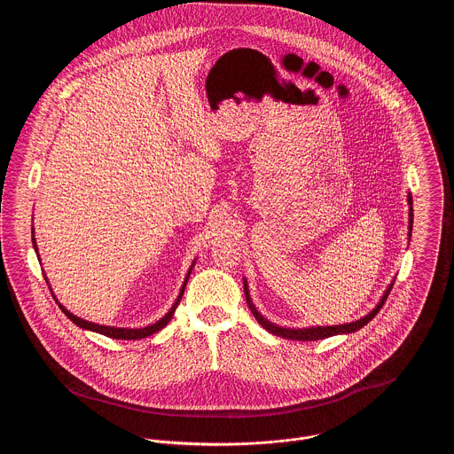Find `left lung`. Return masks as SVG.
<instances>
[{
	"instance_id": "1",
	"label": "left lung",
	"mask_w": 454,
	"mask_h": 454,
	"mask_svg": "<svg viewBox=\"0 0 454 454\" xmlns=\"http://www.w3.org/2000/svg\"><path fill=\"white\" fill-rule=\"evenodd\" d=\"M407 202H409V238H411V234H412V195L409 192L407 195ZM393 288V283H389L388 288H387V292H385V295L381 297V301H380V304L369 313V315H365L364 318H360V320H356V322H351V324H344V325H333V326H309V328H285V326H278V325L270 324L269 320H265L262 315H260L259 311H257V308L254 306V302H252V297H250V294H248V283L245 281V295H247V302H248V308H250V311H252V315L255 317V320L259 322L265 330H269L270 333H274V335H279V337H283V339H292V340H318V339H325V337H332V335H339V333H351V332H356V330H360L362 326H365V325L369 324L378 313H380V309L383 308V304H385V301H387V297L389 295V290Z\"/></svg>"
}]
</instances>
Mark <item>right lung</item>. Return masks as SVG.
Here are the masks:
<instances>
[{"mask_svg":"<svg viewBox=\"0 0 454 454\" xmlns=\"http://www.w3.org/2000/svg\"><path fill=\"white\" fill-rule=\"evenodd\" d=\"M33 234H35V231H33ZM33 247H35V252L38 254L35 236H33ZM38 257H40V255H38ZM194 263L191 265L189 274L185 276L184 286H182V290H180V294H178V299H176V302L171 306V309H169V311H168V313H166L159 322L148 325V326H143V328H121V326H108V325L92 324V322H87V320L78 318V317H74L73 313H69L63 304H59V302H58V299H56V302L59 304V308H61V311L65 313L66 317H67L73 324L76 325V326H80V328H83V330L98 332V333H103V335L112 337V339H128V340H130V339H143V337H148V335H152V333L159 332L160 328H164L166 325L169 324V320L173 318V315H175V311H176V308H178V304H180V301H182V295H184V292H185V286H187V281H189V278H191V272H192ZM45 279H47V278H45Z\"/></svg>","mask_w":454,"mask_h":454,"instance_id":"add662e5","label":"right lung"}]
</instances>
